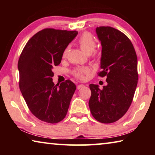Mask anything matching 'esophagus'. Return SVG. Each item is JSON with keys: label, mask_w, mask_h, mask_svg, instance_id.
Listing matches in <instances>:
<instances>
[{"label": "esophagus", "mask_w": 155, "mask_h": 155, "mask_svg": "<svg viewBox=\"0 0 155 155\" xmlns=\"http://www.w3.org/2000/svg\"><path fill=\"white\" fill-rule=\"evenodd\" d=\"M85 87V86L84 85H78L77 86V89H78V90H81V89H83V88H84Z\"/></svg>", "instance_id": "obj_1"}]
</instances>
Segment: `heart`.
I'll use <instances>...</instances> for the list:
<instances>
[{
  "mask_svg": "<svg viewBox=\"0 0 155 155\" xmlns=\"http://www.w3.org/2000/svg\"><path fill=\"white\" fill-rule=\"evenodd\" d=\"M78 43L79 44L81 49L86 54H91L96 48V41L91 36V34L86 33L83 34L78 39ZM68 52V48L65 50L64 52V56L66 55ZM89 69L87 67H80L75 69L73 71V74L75 77L79 78H83L85 75L88 74Z\"/></svg>",
  "mask_w": 155,
  "mask_h": 155,
  "instance_id": "1",
  "label": "heart"
}]
</instances>
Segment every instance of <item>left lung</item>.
<instances>
[{
    "label": "left lung",
    "instance_id": "8db88e82",
    "mask_svg": "<svg viewBox=\"0 0 155 155\" xmlns=\"http://www.w3.org/2000/svg\"><path fill=\"white\" fill-rule=\"evenodd\" d=\"M96 32L102 46L101 77H107V85L100 89L90 84L89 107L93 117L104 124L124 115L133 101L137 87V57L130 40L111 27H99Z\"/></svg>",
    "mask_w": 155,
    "mask_h": 155
}]
</instances>
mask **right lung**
<instances>
[{
    "label": "right lung",
    "instance_id": "1",
    "mask_svg": "<svg viewBox=\"0 0 155 155\" xmlns=\"http://www.w3.org/2000/svg\"><path fill=\"white\" fill-rule=\"evenodd\" d=\"M78 31L44 28L31 38L18 60L19 87L31 112L41 121L57 123L64 118L76 90L70 80L54 85L53 66Z\"/></svg>",
    "mask_w": 155,
    "mask_h": 155
}]
</instances>
